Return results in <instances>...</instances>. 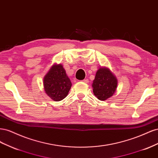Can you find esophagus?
Listing matches in <instances>:
<instances>
[{"label": "esophagus", "instance_id": "esophagus-1", "mask_svg": "<svg viewBox=\"0 0 158 158\" xmlns=\"http://www.w3.org/2000/svg\"><path fill=\"white\" fill-rule=\"evenodd\" d=\"M84 82H85V83H88L89 82V80H88V79H84V80H82Z\"/></svg>", "mask_w": 158, "mask_h": 158}]
</instances>
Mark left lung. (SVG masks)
Instances as JSON below:
<instances>
[{"mask_svg":"<svg viewBox=\"0 0 158 158\" xmlns=\"http://www.w3.org/2000/svg\"><path fill=\"white\" fill-rule=\"evenodd\" d=\"M117 80L108 69L100 68L93 81V92L98 99L104 101L111 97L116 90Z\"/></svg>","mask_w":158,"mask_h":158,"instance_id":"obj_1","label":"left lung"}]
</instances>
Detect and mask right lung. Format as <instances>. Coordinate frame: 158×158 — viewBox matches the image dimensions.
Masks as SVG:
<instances>
[{"instance_id":"add662e5","label":"right lung","mask_w":158,"mask_h":158,"mask_svg":"<svg viewBox=\"0 0 158 158\" xmlns=\"http://www.w3.org/2000/svg\"><path fill=\"white\" fill-rule=\"evenodd\" d=\"M44 85L48 96L58 102L67 96L72 83L63 65L54 64L45 75Z\"/></svg>"}]
</instances>
